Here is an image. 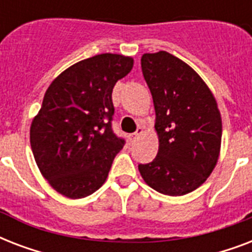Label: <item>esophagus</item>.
<instances>
[{
	"mask_svg": "<svg viewBox=\"0 0 252 252\" xmlns=\"http://www.w3.org/2000/svg\"><path fill=\"white\" fill-rule=\"evenodd\" d=\"M141 133H142V128H137V130H136L134 133L129 134V141H133V140H136V138H137Z\"/></svg>",
	"mask_w": 252,
	"mask_h": 252,
	"instance_id": "34e87169",
	"label": "esophagus"
}]
</instances>
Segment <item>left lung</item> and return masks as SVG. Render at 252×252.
<instances>
[{
	"label": "left lung",
	"mask_w": 252,
	"mask_h": 252,
	"mask_svg": "<svg viewBox=\"0 0 252 252\" xmlns=\"http://www.w3.org/2000/svg\"><path fill=\"white\" fill-rule=\"evenodd\" d=\"M141 69L153 98L159 148L138 170L156 191L186 195L207 180L219 159L222 123L217 103L199 74L171 53H145Z\"/></svg>",
	"instance_id": "8db88e82"
}]
</instances>
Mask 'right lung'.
<instances>
[{"mask_svg": "<svg viewBox=\"0 0 252 252\" xmlns=\"http://www.w3.org/2000/svg\"><path fill=\"white\" fill-rule=\"evenodd\" d=\"M132 66L130 57L96 55L72 65L45 91L30 142L37 167L61 195L82 199L106 182L126 144L112 129V89Z\"/></svg>", "mask_w": 252, "mask_h": 252, "instance_id": "right-lung-1", "label": "right lung"}]
</instances>
